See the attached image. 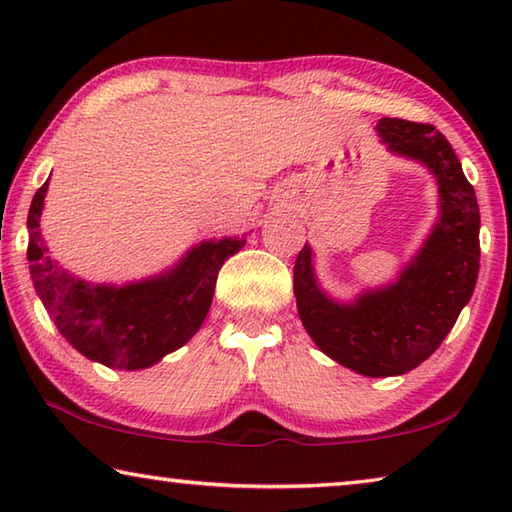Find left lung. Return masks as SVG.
<instances>
[{
  "instance_id": "1",
  "label": "left lung",
  "mask_w": 512,
  "mask_h": 512,
  "mask_svg": "<svg viewBox=\"0 0 512 512\" xmlns=\"http://www.w3.org/2000/svg\"><path fill=\"white\" fill-rule=\"evenodd\" d=\"M386 149L427 167L438 185V221L397 280L336 300L320 287L307 244L293 266L298 316L320 352L366 377L418 368L452 332L479 277V203L447 137L429 124L384 117Z\"/></svg>"
}]
</instances>
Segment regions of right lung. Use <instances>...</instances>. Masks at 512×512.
I'll use <instances>...</instances> for the list:
<instances>
[{"mask_svg": "<svg viewBox=\"0 0 512 512\" xmlns=\"http://www.w3.org/2000/svg\"><path fill=\"white\" fill-rule=\"evenodd\" d=\"M49 180L29 207V271L58 332L83 357L115 370H142L183 348L210 311L223 262L246 237L203 239L176 264L146 280L92 284L49 257L40 228Z\"/></svg>", "mask_w": 512, "mask_h": 512, "instance_id": "obj_1", "label": "right lung"}]
</instances>
